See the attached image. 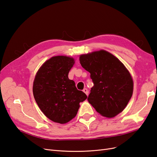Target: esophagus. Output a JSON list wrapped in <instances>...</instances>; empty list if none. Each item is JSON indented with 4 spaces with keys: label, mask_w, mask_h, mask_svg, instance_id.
<instances>
[{
    "label": "esophagus",
    "mask_w": 157,
    "mask_h": 157,
    "mask_svg": "<svg viewBox=\"0 0 157 157\" xmlns=\"http://www.w3.org/2000/svg\"><path fill=\"white\" fill-rule=\"evenodd\" d=\"M83 92H84V93L86 94V95H88V90L87 88H84V89L83 90Z\"/></svg>",
    "instance_id": "34e87169"
}]
</instances>
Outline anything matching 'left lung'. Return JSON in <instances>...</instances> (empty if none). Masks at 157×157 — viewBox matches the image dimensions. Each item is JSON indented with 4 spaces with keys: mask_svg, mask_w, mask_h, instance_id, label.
I'll return each mask as SVG.
<instances>
[{
    "mask_svg": "<svg viewBox=\"0 0 157 157\" xmlns=\"http://www.w3.org/2000/svg\"><path fill=\"white\" fill-rule=\"evenodd\" d=\"M79 60L94 84L88 97L89 103L108 118L121 113L130 101L134 88L132 77L124 64L105 50L81 55Z\"/></svg>",
    "mask_w": 157,
    "mask_h": 157,
    "instance_id": "1",
    "label": "left lung"
}]
</instances>
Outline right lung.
<instances>
[{
	"label": "right lung",
	"instance_id": "obj_1",
	"mask_svg": "<svg viewBox=\"0 0 157 157\" xmlns=\"http://www.w3.org/2000/svg\"><path fill=\"white\" fill-rule=\"evenodd\" d=\"M75 63L72 57L52 56L36 74L32 90L36 103L44 115L55 123L65 124L71 121L77 116L80 102L87 98L68 78Z\"/></svg>",
	"mask_w": 157,
	"mask_h": 157
}]
</instances>
